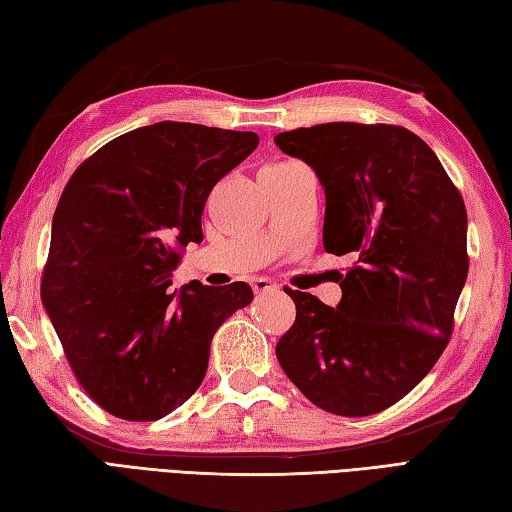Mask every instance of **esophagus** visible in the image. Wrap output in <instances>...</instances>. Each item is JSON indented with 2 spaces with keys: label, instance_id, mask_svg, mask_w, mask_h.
<instances>
[{
  "label": "esophagus",
  "instance_id": "esophagus-1",
  "mask_svg": "<svg viewBox=\"0 0 512 512\" xmlns=\"http://www.w3.org/2000/svg\"><path fill=\"white\" fill-rule=\"evenodd\" d=\"M250 286H253L255 295H262V292H273V290L279 288L275 281L268 279V277H255L253 281H250Z\"/></svg>",
  "mask_w": 512,
  "mask_h": 512
}]
</instances>
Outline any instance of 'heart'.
Segmentation results:
<instances>
[{
  "label": "heart",
  "instance_id": "heart-1",
  "mask_svg": "<svg viewBox=\"0 0 512 512\" xmlns=\"http://www.w3.org/2000/svg\"><path fill=\"white\" fill-rule=\"evenodd\" d=\"M273 167H281V165H273Z\"/></svg>",
  "mask_w": 512,
  "mask_h": 512
}]
</instances>
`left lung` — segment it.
<instances>
[{"instance_id":"1","label":"left lung","mask_w":512,"mask_h":512,"mask_svg":"<svg viewBox=\"0 0 512 512\" xmlns=\"http://www.w3.org/2000/svg\"><path fill=\"white\" fill-rule=\"evenodd\" d=\"M275 143L317 171L323 246L354 259L336 308L286 288L297 319L277 343L279 365L317 407L372 416L449 345L469 275L464 200L433 149L400 125L323 123Z\"/></svg>"}]
</instances>
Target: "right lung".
I'll return each instance as SVG.
<instances>
[{"mask_svg":"<svg viewBox=\"0 0 512 512\" xmlns=\"http://www.w3.org/2000/svg\"><path fill=\"white\" fill-rule=\"evenodd\" d=\"M253 132L162 121L83 160L52 217L41 301L72 372L116 418L149 422L189 400L217 328L253 301L244 281L171 292L202 242L213 187L253 154Z\"/></svg>","mask_w":512,"mask_h":512,"instance_id":"add662e5","label":"right lung"}]
</instances>
